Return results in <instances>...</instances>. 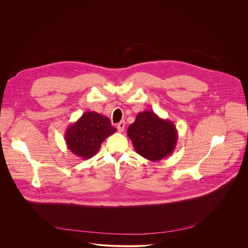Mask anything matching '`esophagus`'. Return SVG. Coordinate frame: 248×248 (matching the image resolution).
Listing matches in <instances>:
<instances>
[{"mask_svg": "<svg viewBox=\"0 0 248 248\" xmlns=\"http://www.w3.org/2000/svg\"><path fill=\"white\" fill-rule=\"evenodd\" d=\"M116 128H117V131H118L119 133H122V132L124 131V129H125V122H124V121H120V122L117 124Z\"/></svg>", "mask_w": 248, "mask_h": 248, "instance_id": "obj_1", "label": "esophagus"}]
</instances>
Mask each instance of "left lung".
<instances>
[{"label":"left lung","instance_id":"left-lung-1","mask_svg":"<svg viewBox=\"0 0 248 248\" xmlns=\"http://www.w3.org/2000/svg\"><path fill=\"white\" fill-rule=\"evenodd\" d=\"M127 133L137 153L151 161L169 156L177 146L178 136L174 123L152 110L140 112Z\"/></svg>","mask_w":248,"mask_h":248}]
</instances>
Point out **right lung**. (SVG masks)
<instances>
[{"instance_id": "obj_1", "label": "right lung", "mask_w": 248, "mask_h": 248, "mask_svg": "<svg viewBox=\"0 0 248 248\" xmlns=\"http://www.w3.org/2000/svg\"><path fill=\"white\" fill-rule=\"evenodd\" d=\"M116 132L109 119L95 111H86L65 133L67 146L71 153L82 159L95 155L102 142Z\"/></svg>"}]
</instances>
